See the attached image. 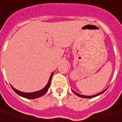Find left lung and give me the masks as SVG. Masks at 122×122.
Segmentation results:
<instances>
[{
  "label": "left lung",
  "mask_w": 122,
  "mask_h": 122,
  "mask_svg": "<svg viewBox=\"0 0 122 122\" xmlns=\"http://www.w3.org/2000/svg\"><path fill=\"white\" fill-rule=\"evenodd\" d=\"M107 88L106 89H105L104 90V91H102V92H99V93H98V94H97V95H92V96H86V95H80V94H79V93H77V92H75L74 90H72V92L75 94L76 95H77V96H79V97H82V98H92V97H97V96H98V95H100L101 94H102V93H104V92L107 90Z\"/></svg>",
  "instance_id": "left-lung-1"
}]
</instances>
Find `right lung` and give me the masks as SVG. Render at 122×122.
Returning a JSON list of instances; mask_svg holds the SVG:
<instances>
[{
    "instance_id": "1",
    "label": "right lung",
    "mask_w": 122,
    "mask_h": 122,
    "mask_svg": "<svg viewBox=\"0 0 122 122\" xmlns=\"http://www.w3.org/2000/svg\"><path fill=\"white\" fill-rule=\"evenodd\" d=\"M54 72L50 75V79H49V81L47 83V85L43 88V89L38 90V91H36V92H21V91H19L18 90L15 89L14 87H12L11 86V88L14 90V91L18 94V95H20V97H25L26 99H36V98H39V97H41L43 95H44L47 90L49 89L50 86V84H51V80H52V76H53Z\"/></svg>"
}]
</instances>
